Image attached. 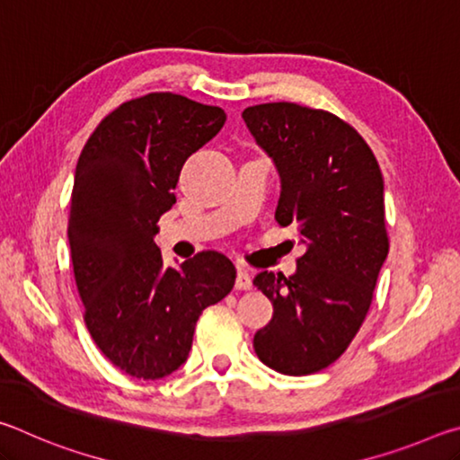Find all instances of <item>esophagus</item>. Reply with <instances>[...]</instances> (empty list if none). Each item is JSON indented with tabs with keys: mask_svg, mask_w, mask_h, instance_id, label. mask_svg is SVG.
<instances>
[{
	"mask_svg": "<svg viewBox=\"0 0 460 460\" xmlns=\"http://www.w3.org/2000/svg\"><path fill=\"white\" fill-rule=\"evenodd\" d=\"M235 288L237 290H249V288H252V274H249L245 268H237Z\"/></svg>",
	"mask_w": 460,
	"mask_h": 460,
	"instance_id": "34e87169",
	"label": "esophagus"
}]
</instances>
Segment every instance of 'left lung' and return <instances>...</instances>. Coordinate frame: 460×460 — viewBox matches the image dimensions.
I'll use <instances>...</instances> for the list:
<instances>
[{"instance_id":"1","label":"left lung","mask_w":460,"mask_h":460,"mask_svg":"<svg viewBox=\"0 0 460 460\" xmlns=\"http://www.w3.org/2000/svg\"><path fill=\"white\" fill-rule=\"evenodd\" d=\"M241 118L278 168L276 221L306 245L294 276H255L274 316L253 349L278 373L310 376L347 351L369 313L389 252L384 176L367 142L323 109L282 101Z\"/></svg>"}]
</instances>
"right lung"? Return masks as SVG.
Wrapping results in <instances>:
<instances>
[{
	"instance_id": "add662e5",
	"label": "right lung",
	"mask_w": 460,
	"mask_h": 460,
	"mask_svg": "<svg viewBox=\"0 0 460 460\" xmlns=\"http://www.w3.org/2000/svg\"><path fill=\"white\" fill-rule=\"evenodd\" d=\"M225 119L221 107L150 93L109 113L76 162L68 243L84 324L131 377L160 379L181 367L200 313L235 284L223 253L200 252L164 268L154 243L184 162Z\"/></svg>"
}]
</instances>
